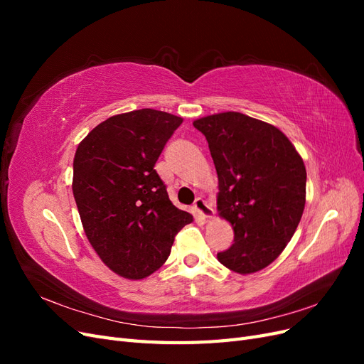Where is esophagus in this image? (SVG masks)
Segmentation results:
<instances>
[{
    "mask_svg": "<svg viewBox=\"0 0 364 364\" xmlns=\"http://www.w3.org/2000/svg\"><path fill=\"white\" fill-rule=\"evenodd\" d=\"M194 209H196V213L199 214L200 217H203V218H211L214 215V209L209 206L206 203V200L202 199V197H197V199H196Z\"/></svg>",
    "mask_w": 364,
    "mask_h": 364,
    "instance_id": "1",
    "label": "esophagus"
}]
</instances>
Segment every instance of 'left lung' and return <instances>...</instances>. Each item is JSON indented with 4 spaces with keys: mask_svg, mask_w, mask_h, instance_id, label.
<instances>
[{
    "mask_svg": "<svg viewBox=\"0 0 364 364\" xmlns=\"http://www.w3.org/2000/svg\"><path fill=\"white\" fill-rule=\"evenodd\" d=\"M218 176V214L234 228V243L217 258L250 274L277 259L305 208L306 170L282 132L240 112L196 119Z\"/></svg>",
    "mask_w": 364,
    "mask_h": 364,
    "instance_id": "left-lung-1",
    "label": "left lung"
}]
</instances>
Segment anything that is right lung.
I'll return each instance as SVG.
<instances>
[{
  "label": "right lung",
  "instance_id": "add662e5",
  "mask_svg": "<svg viewBox=\"0 0 364 364\" xmlns=\"http://www.w3.org/2000/svg\"><path fill=\"white\" fill-rule=\"evenodd\" d=\"M182 118L155 109L114 115L74 156L73 194L85 234L106 266L142 279L167 261L193 215L176 208L153 168Z\"/></svg>",
  "mask_w": 364,
  "mask_h": 364
}]
</instances>
